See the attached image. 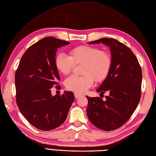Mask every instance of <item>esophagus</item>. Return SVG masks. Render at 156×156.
<instances>
[{"mask_svg":"<svg viewBox=\"0 0 156 156\" xmlns=\"http://www.w3.org/2000/svg\"><path fill=\"white\" fill-rule=\"evenodd\" d=\"M74 96H75L76 98H78L82 96V94H79V93L75 92V93H74Z\"/></svg>","mask_w":156,"mask_h":156,"instance_id":"esophagus-1","label":"esophagus"}]
</instances>
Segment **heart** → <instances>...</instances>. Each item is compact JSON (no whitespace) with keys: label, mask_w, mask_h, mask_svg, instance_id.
<instances>
[{"label":"heart","mask_w":156,"mask_h":156,"mask_svg":"<svg viewBox=\"0 0 156 156\" xmlns=\"http://www.w3.org/2000/svg\"><path fill=\"white\" fill-rule=\"evenodd\" d=\"M54 64L57 70L63 75L69 74L74 64H83V76H72L68 78L65 85L66 88L76 93H83L91 87L95 80L100 82L109 74L112 67V57L104 50L98 47L81 45L70 50V56L60 53L57 54Z\"/></svg>","instance_id":"b5f03b06"}]
</instances>
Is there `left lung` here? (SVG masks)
Returning <instances> with one entry per match:
<instances>
[{"label":"left lung","instance_id":"left-lung-1","mask_svg":"<svg viewBox=\"0 0 156 156\" xmlns=\"http://www.w3.org/2000/svg\"><path fill=\"white\" fill-rule=\"evenodd\" d=\"M102 43L110 48L112 67L109 74L96 90L100 95L108 92L106 100L100 97L86 98L89 120L104 131L118 129L136 110L141 97L142 68L129 48L114 38H104L88 42Z\"/></svg>","mask_w":156,"mask_h":156}]
</instances>
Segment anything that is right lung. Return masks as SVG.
<instances>
[{
    "mask_svg": "<svg viewBox=\"0 0 156 156\" xmlns=\"http://www.w3.org/2000/svg\"><path fill=\"white\" fill-rule=\"evenodd\" d=\"M69 44L52 37L41 39L27 50L16 71L17 106L37 129L49 131L62 124L74 100L70 91L62 96L51 94V88L60 80L54 64L57 49Z\"/></svg>",
    "mask_w": 156,
    "mask_h": 156,
    "instance_id": "1",
    "label": "right lung"
}]
</instances>
